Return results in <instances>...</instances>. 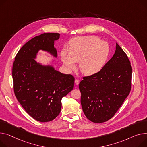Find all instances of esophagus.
Here are the masks:
<instances>
[{"instance_id":"obj_1","label":"esophagus","mask_w":147,"mask_h":147,"mask_svg":"<svg viewBox=\"0 0 147 147\" xmlns=\"http://www.w3.org/2000/svg\"><path fill=\"white\" fill-rule=\"evenodd\" d=\"M79 83H80V81H79V80H78V79H75V84H76V85H78L79 84Z\"/></svg>"}]
</instances>
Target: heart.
Masks as SVG:
<instances>
[{"instance_id":"1","label":"heart","mask_w":147,"mask_h":147,"mask_svg":"<svg viewBox=\"0 0 147 147\" xmlns=\"http://www.w3.org/2000/svg\"><path fill=\"white\" fill-rule=\"evenodd\" d=\"M109 47L106 42L96 36H81L70 41L68 54L61 53V59L68 70L75 68L76 62L79 61V68L83 74L90 76L99 72L107 59Z\"/></svg>"}]
</instances>
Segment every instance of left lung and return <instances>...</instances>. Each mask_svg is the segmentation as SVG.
<instances>
[{
  "label": "left lung",
  "instance_id": "1",
  "mask_svg": "<svg viewBox=\"0 0 147 147\" xmlns=\"http://www.w3.org/2000/svg\"><path fill=\"white\" fill-rule=\"evenodd\" d=\"M132 70L128 57L116 43L115 54L101 70L84 77L79 83L81 105L88 119L99 123L112 118L130 93Z\"/></svg>",
  "mask_w": 147,
  "mask_h": 147
}]
</instances>
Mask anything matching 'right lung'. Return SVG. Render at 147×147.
Listing matches in <instances>:
<instances>
[{"mask_svg":"<svg viewBox=\"0 0 147 147\" xmlns=\"http://www.w3.org/2000/svg\"><path fill=\"white\" fill-rule=\"evenodd\" d=\"M58 33H44L26 42L17 53L12 68L13 89L18 102L34 119L54 120L61 109V99L74 87V78L35 60L40 50L57 57L54 41Z\"/></svg>","mask_w":147,"mask_h":147,"instance_id":"1","label":"right lung"}]
</instances>
